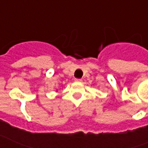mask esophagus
Returning a JSON list of instances; mask_svg holds the SVG:
<instances>
[{
  "instance_id": "1",
  "label": "esophagus",
  "mask_w": 148,
  "mask_h": 148,
  "mask_svg": "<svg viewBox=\"0 0 148 148\" xmlns=\"http://www.w3.org/2000/svg\"><path fill=\"white\" fill-rule=\"evenodd\" d=\"M75 81H76V82H81L82 79H75Z\"/></svg>"
}]
</instances>
